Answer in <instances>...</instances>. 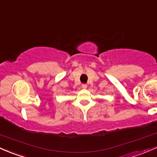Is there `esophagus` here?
I'll return each mask as SVG.
<instances>
[{
	"label": "esophagus",
	"instance_id": "esophagus-1",
	"mask_svg": "<svg viewBox=\"0 0 157 157\" xmlns=\"http://www.w3.org/2000/svg\"><path fill=\"white\" fill-rule=\"evenodd\" d=\"M82 87L84 89H86L87 87V85H85V84H83V85H82Z\"/></svg>",
	"mask_w": 157,
	"mask_h": 157
}]
</instances>
